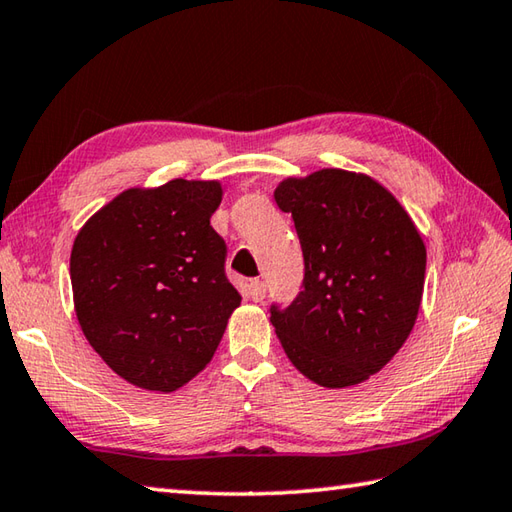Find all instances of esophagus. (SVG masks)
Listing matches in <instances>:
<instances>
[{
  "instance_id": "1",
  "label": "esophagus",
  "mask_w": 512,
  "mask_h": 512,
  "mask_svg": "<svg viewBox=\"0 0 512 512\" xmlns=\"http://www.w3.org/2000/svg\"><path fill=\"white\" fill-rule=\"evenodd\" d=\"M249 298H252L254 303H260L265 298V283L258 281V278H252L249 281Z\"/></svg>"
}]
</instances>
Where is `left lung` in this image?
<instances>
[{
  "mask_svg": "<svg viewBox=\"0 0 512 512\" xmlns=\"http://www.w3.org/2000/svg\"><path fill=\"white\" fill-rule=\"evenodd\" d=\"M274 198L292 214L305 260L303 292L269 316L287 359L330 390L368 381L417 323L426 281L417 225L381 182L356 171L285 178Z\"/></svg>",
  "mask_w": 512,
  "mask_h": 512,
  "instance_id": "1",
  "label": "left lung"
}]
</instances>
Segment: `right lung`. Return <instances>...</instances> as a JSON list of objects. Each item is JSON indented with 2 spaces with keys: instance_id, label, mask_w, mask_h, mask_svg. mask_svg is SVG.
I'll return each mask as SVG.
<instances>
[{
  "instance_id": "obj_1",
  "label": "right lung",
  "mask_w": 512,
  "mask_h": 512,
  "mask_svg": "<svg viewBox=\"0 0 512 512\" xmlns=\"http://www.w3.org/2000/svg\"><path fill=\"white\" fill-rule=\"evenodd\" d=\"M218 180L131 187L77 231L73 305L86 341L131 385L173 392L207 368L240 294L209 218Z\"/></svg>"
}]
</instances>
